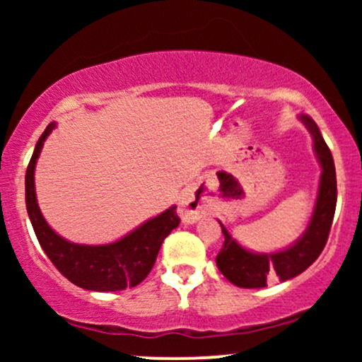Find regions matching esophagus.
<instances>
[{
    "label": "esophagus",
    "mask_w": 362,
    "mask_h": 362,
    "mask_svg": "<svg viewBox=\"0 0 362 362\" xmlns=\"http://www.w3.org/2000/svg\"><path fill=\"white\" fill-rule=\"evenodd\" d=\"M178 213H180V218L184 223L192 224L204 216V211L202 207L197 204V202L192 201L190 195H184L180 201V206H178Z\"/></svg>",
    "instance_id": "esophagus-1"
}]
</instances>
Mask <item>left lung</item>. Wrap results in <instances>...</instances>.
Wrapping results in <instances>:
<instances>
[{"label": "left lung", "mask_w": 362, "mask_h": 362, "mask_svg": "<svg viewBox=\"0 0 362 362\" xmlns=\"http://www.w3.org/2000/svg\"><path fill=\"white\" fill-rule=\"evenodd\" d=\"M300 119L313 138L315 153L322 167L317 202L310 224L301 238L289 248L274 253H255L243 248L219 223L224 243L216 255V264L223 276L238 288H265L267 279H271L272 276H277L281 281L300 276L318 259L328 240L335 206H337V177H335L334 158L315 120L308 115H300Z\"/></svg>", "instance_id": "obj_1"}]
</instances>
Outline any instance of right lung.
<instances>
[{
  "label": "right lung",
  "instance_id": "obj_1",
  "mask_svg": "<svg viewBox=\"0 0 362 362\" xmlns=\"http://www.w3.org/2000/svg\"><path fill=\"white\" fill-rule=\"evenodd\" d=\"M56 124L51 122L37 141L25 173V202L35 236L45 255L73 284L88 291H122L146 279L167 236L180 223L177 206L148 219L134 231L109 245H80L64 240L49 226L37 204L34 172L44 141Z\"/></svg>",
  "mask_w": 362,
  "mask_h": 362
}]
</instances>
